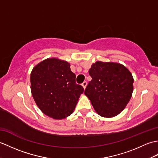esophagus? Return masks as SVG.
Instances as JSON below:
<instances>
[{
  "mask_svg": "<svg viewBox=\"0 0 158 158\" xmlns=\"http://www.w3.org/2000/svg\"><path fill=\"white\" fill-rule=\"evenodd\" d=\"M82 86L83 87V89H85L86 88V86H87V82L86 81H84L83 83H82Z\"/></svg>",
  "mask_w": 158,
  "mask_h": 158,
  "instance_id": "1",
  "label": "esophagus"
}]
</instances>
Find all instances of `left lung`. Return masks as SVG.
<instances>
[{"mask_svg": "<svg viewBox=\"0 0 158 158\" xmlns=\"http://www.w3.org/2000/svg\"><path fill=\"white\" fill-rule=\"evenodd\" d=\"M89 74L92 79L84 93L95 111L105 118L119 114L133 94L134 79L130 71L118 62L97 61Z\"/></svg>", "mask_w": 158, "mask_h": 158, "instance_id": "8db88e82", "label": "left lung"}]
</instances>
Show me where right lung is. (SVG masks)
Listing matches in <instances>:
<instances>
[{"mask_svg":"<svg viewBox=\"0 0 158 158\" xmlns=\"http://www.w3.org/2000/svg\"><path fill=\"white\" fill-rule=\"evenodd\" d=\"M70 63L57 58H48L33 68L31 91L39 109L45 115L60 120L74 111L83 88L75 82Z\"/></svg>","mask_w":158,"mask_h":158,"instance_id":"right-lung-1","label":"right lung"}]
</instances>
